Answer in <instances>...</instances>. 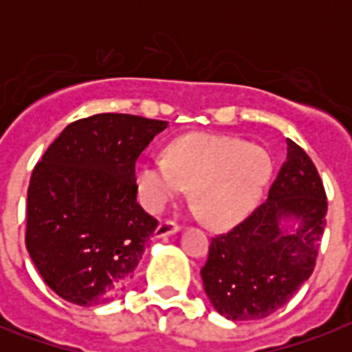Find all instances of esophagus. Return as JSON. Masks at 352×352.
<instances>
[{
    "instance_id": "34e87169",
    "label": "esophagus",
    "mask_w": 352,
    "mask_h": 352,
    "mask_svg": "<svg viewBox=\"0 0 352 352\" xmlns=\"http://www.w3.org/2000/svg\"><path fill=\"white\" fill-rule=\"evenodd\" d=\"M181 230V226L177 225V223H173V221H164V223H160L159 226H157V230H155V237H168V235H173L177 234V232Z\"/></svg>"
}]
</instances>
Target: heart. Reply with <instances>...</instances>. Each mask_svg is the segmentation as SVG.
<instances>
[{
    "label": "heart",
    "instance_id": "1",
    "mask_svg": "<svg viewBox=\"0 0 352 352\" xmlns=\"http://www.w3.org/2000/svg\"><path fill=\"white\" fill-rule=\"evenodd\" d=\"M272 175L265 149L217 135H184L166 157H146L135 177L144 206L159 212L192 186L199 212L215 226H230L256 208Z\"/></svg>",
    "mask_w": 352,
    "mask_h": 352
}]
</instances>
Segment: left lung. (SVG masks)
Wrapping results in <instances>:
<instances>
[{"mask_svg":"<svg viewBox=\"0 0 352 352\" xmlns=\"http://www.w3.org/2000/svg\"><path fill=\"white\" fill-rule=\"evenodd\" d=\"M327 197L316 166L287 138V159L267 201L210 245L204 292L232 322L261 320L311 278L325 228Z\"/></svg>","mask_w":352,"mask_h":352,"instance_id":"left-lung-1","label":"left lung"}]
</instances>
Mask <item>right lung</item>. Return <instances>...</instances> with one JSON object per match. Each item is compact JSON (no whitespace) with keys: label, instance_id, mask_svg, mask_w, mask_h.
Segmentation results:
<instances>
[{"label":"right lung","instance_id":"add662e5","mask_svg":"<svg viewBox=\"0 0 352 352\" xmlns=\"http://www.w3.org/2000/svg\"><path fill=\"white\" fill-rule=\"evenodd\" d=\"M168 122L100 113L69 124L30 177L25 245L41 278L82 307L117 298L157 221L137 203L135 162Z\"/></svg>","mask_w":352,"mask_h":352}]
</instances>
